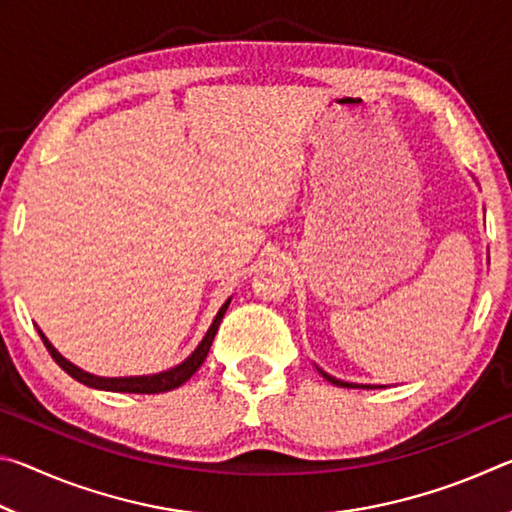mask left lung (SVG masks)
<instances>
[{
  "instance_id": "1",
  "label": "left lung",
  "mask_w": 512,
  "mask_h": 512,
  "mask_svg": "<svg viewBox=\"0 0 512 512\" xmlns=\"http://www.w3.org/2000/svg\"><path fill=\"white\" fill-rule=\"evenodd\" d=\"M320 372H323V370H320ZM323 377H325V379H329V381H332V384H336V386H352V384H343V381H339V379H334V377H329V375H327V372H323ZM366 388H370V386H366Z\"/></svg>"
}]
</instances>
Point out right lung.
I'll return each instance as SVG.
<instances>
[{
  "label": "right lung",
  "mask_w": 512,
  "mask_h": 512,
  "mask_svg": "<svg viewBox=\"0 0 512 512\" xmlns=\"http://www.w3.org/2000/svg\"><path fill=\"white\" fill-rule=\"evenodd\" d=\"M228 305H230V300L225 302V305L219 309V314H216L212 327L207 329L205 339L192 352V357H187L176 368H171L167 372H158V375H149V377H94V375H90V372H83L81 368H76L74 363H69L67 359L60 357L54 345H51L45 339V334H42V332H40V339H42V343L47 345L49 354H51V357H54V361L58 363V366L63 368L69 377H74L76 381H81V384H85V386L99 388V391H115V393H146V395L167 393V391H173V388L183 386L185 381L192 377L198 368L203 366L207 352H210V348H212L216 329H219L221 318L225 314V309H228Z\"/></svg>",
  "instance_id": "1"
}]
</instances>
